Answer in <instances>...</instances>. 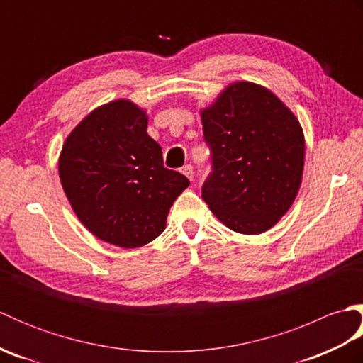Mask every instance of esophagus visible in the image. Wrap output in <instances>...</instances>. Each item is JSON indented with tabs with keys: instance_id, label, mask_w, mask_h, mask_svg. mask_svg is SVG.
Returning a JSON list of instances; mask_svg holds the SVG:
<instances>
[{
	"instance_id": "34e87169",
	"label": "esophagus",
	"mask_w": 363,
	"mask_h": 363,
	"mask_svg": "<svg viewBox=\"0 0 363 363\" xmlns=\"http://www.w3.org/2000/svg\"><path fill=\"white\" fill-rule=\"evenodd\" d=\"M182 173L186 174L190 181L194 179V167H191V165H186V167H184V168H182Z\"/></svg>"
}]
</instances>
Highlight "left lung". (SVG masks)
<instances>
[{
  "mask_svg": "<svg viewBox=\"0 0 363 363\" xmlns=\"http://www.w3.org/2000/svg\"><path fill=\"white\" fill-rule=\"evenodd\" d=\"M201 120L212 164L203 199L235 233H265L290 209L301 186L299 121L279 98L252 82L229 86Z\"/></svg>",
  "mask_w": 363,
  "mask_h": 363,
  "instance_id": "left-lung-1",
  "label": "left lung"
}]
</instances>
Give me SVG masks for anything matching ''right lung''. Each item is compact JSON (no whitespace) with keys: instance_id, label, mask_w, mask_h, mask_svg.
Masks as SVG:
<instances>
[{"instance_id":"right-lung-1","label":"right lung","mask_w":363,"mask_h":363,"mask_svg":"<svg viewBox=\"0 0 363 363\" xmlns=\"http://www.w3.org/2000/svg\"><path fill=\"white\" fill-rule=\"evenodd\" d=\"M148 117L128 99L90 112L67 137L59 176L74 213L91 234L120 248H138L164 233L186 176L164 167Z\"/></svg>"}]
</instances>
